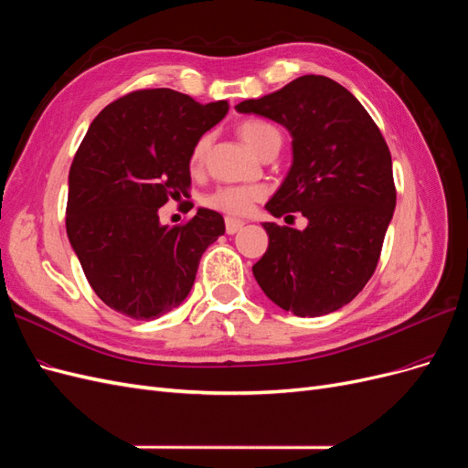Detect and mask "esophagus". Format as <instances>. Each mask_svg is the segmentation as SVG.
I'll return each instance as SVG.
<instances>
[{"instance_id": "esophagus-1", "label": "esophagus", "mask_w": 468, "mask_h": 468, "mask_svg": "<svg viewBox=\"0 0 468 468\" xmlns=\"http://www.w3.org/2000/svg\"><path fill=\"white\" fill-rule=\"evenodd\" d=\"M242 229H244V220H238V218H232V217L226 218V232H229V234H236L238 230H242Z\"/></svg>"}]
</instances>
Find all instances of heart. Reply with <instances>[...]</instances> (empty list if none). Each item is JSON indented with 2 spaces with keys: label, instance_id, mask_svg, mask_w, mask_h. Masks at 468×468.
I'll return each instance as SVG.
<instances>
[{
  "label": "heart",
  "instance_id": "b5f03b06",
  "mask_svg": "<svg viewBox=\"0 0 468 468\" xmlns=\"http://www.w3.org/2000/svg\"><path fill=\"white\" fill-rule=\"evenodd\" d=\"M238 134L256 154L263 148L267 140L271 138L281 140V134L275 126L263 121H244L238 126ZM207 150H208V136H201L189 154L191 169H199L203 165ZM265 191L260 186H226L208 195L207 205L210 208L226 212V215L239 217V215H248L253 203L260 201Z\"/></svg>",
  "mask_w": 468,
  "mask_h": 468
}]
</instances>
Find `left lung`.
Wrapping results in <instances>:
<instances>
[{
    "label": "left lung",
    "mask_w": 468,
    "mask_h": 468,
    "mask_svg": "<svg viewBox=\"0 0 468 468\" xmlns=\"http://www.w3.org/2000/svg\"><path fill=\"white\" fill-rule=\"evenodd\" d=\"M236 111L291 133V169L265 208L275 218L301 212L308 220L304 230L263 222L269 246L253 277L294 316L330 314L375 273L392 220L396 189L385 138L357 99L325 76H301Z\"/></svg>",
    "instance_id": "1"
}]
</instances>
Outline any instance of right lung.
Returning a JSON list of instances; mask_svg holds the SVG:
<instances>
[{"mask_svg":"<svg viewBox=\"0 0 468 468\" xmlns=\"http://www.w3.org/2000/svg\"><path fill=\"white\" fill-rule=\"evenodd\" d=\"M226 112V101L203 105L158 88L117 99L90 124L69 167L66 232L109 308L154 320L187 299L224 218L197 208L189 222L169 229L158 208L169 197H189V154Z\"/></svg>","mask_w":468,"mask_h":468,"instance_id":"add662e5","label":"right lung"}]
</instances>
